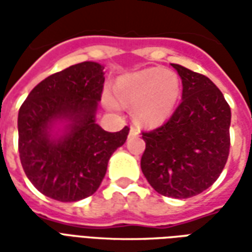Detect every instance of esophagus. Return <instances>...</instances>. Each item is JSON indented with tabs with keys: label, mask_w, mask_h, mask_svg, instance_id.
Here are the masks:
<instances>
[{
	"label": "esophagus",
	"mask_w": 252,
	"mask_h": 252,
	"mask_svg": "<svg viewBox=\"0 0 252 252\" xmlns=\"http://www.w3.org/2000/svg\"><path fill=\"white\" fill-rule=\"evenodd\" d=\"M137 133H139V132H137L136 128H135V126H131V129H129V136H136Z\"/></svg>",
	"instance_id": "obj_1"
}]
</instances>
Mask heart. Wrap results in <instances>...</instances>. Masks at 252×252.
I'll list each match as a JSON object with an SVG mask.
<instances>
[{
	"label": "heart",
	"mask_w": 252,
	"mask_h": 252,
	"mask_svg": "<svg viewBox=\"0 0 252 252\" xmlns=\"http://www.w3.org/2000/svg\"><path fill=\"white\" fill-rule=\"evenodd\" d=\"M117 97L105 90L104 104L112 110L121 104L131 106L133 116L144 126H159L173 115L181 94L178 75L162 68H146L121 77L116 86Z\"/></svg>",
	"instance_id": "b5f03b06"
}]
</instances>
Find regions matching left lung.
Here are the masks:
<instances>
[{"mask_svg":"<svg viewBox=\"0 0 252 252\" xmlns=\"http://www.w3.org/2000/svg\"><path fill=\"white\" fill-rule=\"evenodd\" d=\"M171 66L182 79V101L167 123L142 133L140 166L159 194L189 198L213 185L227 163L231 108L209 78Z\"/></svg>","mask_w":252,"mask_h":252,"instance_id":"obj_1","label":"left lung"}]
</instances>
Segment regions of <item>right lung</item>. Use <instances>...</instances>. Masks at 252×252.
I'll list each match as a JSON object with an SVG mask.
<instances>
[{"label":"right lung","instance_id":"1","mask_svg":"<svg viewBox=\"0 0 252 252\" xmlns=\"http://www.w3.org/2000/svg\"><path fill=\"white\" fill-rule=\"evenodd\" d=\"M104 66L82 62L55 72L32 89L19 110V153L32 185L50 198L74 202L95 193L112 154L129 128L106 132L95 123ZM66 122L62 135L53 132Z\"/></svg>","mask_w":252,"mask_h":252}]
</instances>
